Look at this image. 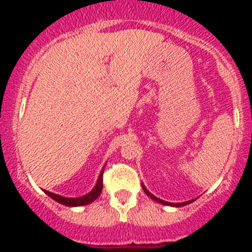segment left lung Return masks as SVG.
<instances>
[{"label": "left lung", "mask_w": 252, "mask_h": 252, "mask_svg": "<svg viewBox=\"0 0 252 252\" xmlns=\"http://www.w3.org/2000/svg\"><path fill=\"white\" fill-rule=\"evenodd\" d=\"M142 189H144V191L146 192V195H147V196H150V197H151L152 200H155V201L159 202V204H162V205H169V206H175V207H179V206H184V205H188V204H190V202H192V201H188V202H182V204H172V202H166V201H163V200L158 199V197L154 196V195H152L151 192H150L149 190H147L146 188L144 187V185H142Z\"/></svg>", "instance_id": "left-lung-1"}]
</instances>
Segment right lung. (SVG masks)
<instances>
[{
	"label": "right lung",
	"instance_id": "right-lung-1",
	"mask_svg": "<svg viewBox=\"0 0 252 252\" xmlns=\"http://www.w3.org/2000/svg\"><path fill=\"white\" fill-rule=\"evenodd\" d=\"M102 175H103V171L101 172L100 177H98V180H97V184H96V187L94 188V189L91 190L89 194L84 195V196H81V197L69 199V197H63V196H60V195L52 194V192L47 191V190H44V191L46 192V194L51 197V199H53L55 201L60 202V204H62L64 206H84V205H88V204H91L93 201H95V200L97 199L98 196H100L101 191H102V188H103Z\"/></svg>",
	"mask_w": 252,
	"mask_h": 252
}]
</instances>
